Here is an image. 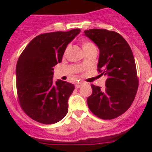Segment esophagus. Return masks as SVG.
Instances as JSON below:
<instances>
[{"mask_svg": "<svg viewBox=\"0 0 152 152\" xmlns=\"http://www.w3.org/2000/svg\"><path fill=\"white\" fill-rule=\"evenodd\" d=\"M83 83H81V82H80V83H76V88H80L81 86L83 85Z\"/></svg>", "mask_w": 152, "mask_h": 152, "instance_id": "esophagus-1", "label": "esophagus"}]
</instances>
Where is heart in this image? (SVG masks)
<instances>
[{
	"mask_svg": "<svg viewBox=\"0 0 152 152\" xmlns=\"http://www.w3.org/2000/svg\"><path fill=\"white\" fill-rule=\"evenodd\" d=\"M94 46V44L92 42H88V41H84L83 42V43H82V46H83V50H86V49H88V47H90V46Z\"/></svg>",
	"mask_w": 152,
	"mask_h": 152,
	"instance_id": "obj_1",
	"label": "heart"
}]
</instances>
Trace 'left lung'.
Masks as SVG:
<instances>
[{"label": "left lung", "instance_id": "obj_1", "mask_svg": "<svg viewBox=\"0 0 152 152\" xmlns=\"http://www.w3.org/2000/svg\"><path fill=\"white\" fill-rule=\"evenodd\" d=\"M84 34L99 49L98 71L107 76L106 88L91 84L88 98L90 110L98 118L111 120L125 113L134 101L139 79L129 45L120 34L106 29H89Z\"/></svg>", "mask_w": 152, "mask_h": 152}]
</instances>
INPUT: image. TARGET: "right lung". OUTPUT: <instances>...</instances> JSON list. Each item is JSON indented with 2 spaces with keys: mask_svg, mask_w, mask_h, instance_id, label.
<instances>
[{
  "mask_svg": "<svg viewBox=\"0 0 152 152\" xmlns=\"http://www.w3.org/2000/svg\"><path fill=\"white\" fill-rule=\"evenodd\" d=\"M80 29L39 34L20 54L16 64L18 102L24 113L33 120L50 125L68 113V100L73 84L53 80V68L61 62L68 44Z\"/></svg>",
  "mask_w": 152,
  "mask_h": 152,
  "instance_id": "1",
  "label": "right lung"
}]
</instances>
